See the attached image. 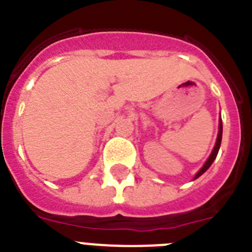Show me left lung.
Segmentation results:
<instances>
[{"label":"left lung","mask_w":252,"mask_h":252,"mask_svg":"<svg viewBox=\"0 0 252 252\" xmlns=\"http://www.w3.org/2000/svg\"><path fill=\"white\" fill-rule=\"evenodd\" d=\"M221 140H222V121H221V120H220V131H218V136H217V141H216L215 149H213L212 154L209 155L208 160H207V161H206V164H204V165H203V168H202L201 170H199V171H198V173H197V175H195L194 179H197L198 177H201V175L203 174L204 171H206L207 169L209 168V166L212 165L213 160H215L216 157H217L218 150H220V146H221Z\"/></svg>","instance_id":"obj_1"}]
</instances>
